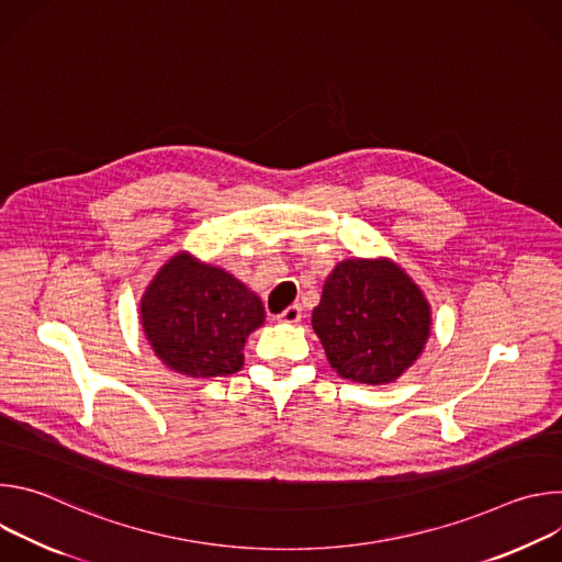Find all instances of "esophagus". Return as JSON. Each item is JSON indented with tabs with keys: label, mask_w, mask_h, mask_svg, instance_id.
Returning a JSON list of instances; mask_svg holds the SVG:
<instances>
[{
	"label": "esophagus",
	"mask_w": 562,
	"mask_h": 562,
	"mask_svg": "<svg viewBox=\"0 0 562 562\" xmlns=\"http://www.w3.org/2000/svg\"><path fill=\"white\" fill-rule=\"evenodd\" d=\"M278 319H280V323H284V325H297L300 319H302V306H297V304L286 306V308L278 315Z\"/></svg>",
	"instance_id": "esophagus-1"
}]
</instances>
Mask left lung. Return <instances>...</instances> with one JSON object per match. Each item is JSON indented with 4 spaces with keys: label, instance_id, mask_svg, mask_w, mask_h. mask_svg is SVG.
<instances>
[{
    "label": "left lung",
    "instance_id": "8db88e82",
    "mask_svg": "<svg viewBox=\"0 0 562 562\" xmlns=\"http://www.w3.org/2000/svg\"><path fill=\"white\" fill-rule=\"evenodd\" d=\"M311 327L342 378L378 386L395 382L423 356L431 304L397 262L349 258L327 276Z\"/></svg>",
    "mask_w": 562,
    "mask_h": 562
}]
</instances>
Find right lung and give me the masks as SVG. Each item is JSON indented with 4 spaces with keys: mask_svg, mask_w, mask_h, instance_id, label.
Listing matches in <instances>:
<instances>
[{
    "mask_svg": "<svg viewBox=\"0 0 562 562\" xmlns=\"http://www.w3.org/2000/svg\"><path fill=\"white\" fill-rule=\"evenodd\" d=\"M265 317L256 291L189 251L159 267L139 297V325L153 353L187 378L243 369L247 338Z\"/></svg>",
    "mask_w": 562,
    "mask_h": 562,
    "instance_id": "1",
    "label": "right lung"
}]
</instances>
